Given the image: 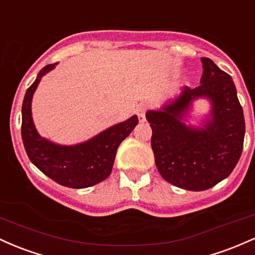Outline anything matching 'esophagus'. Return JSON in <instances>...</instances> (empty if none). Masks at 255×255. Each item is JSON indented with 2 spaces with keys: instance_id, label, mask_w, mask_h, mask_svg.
Listing matches in <instances>:
<instances>
[{
  "instance_id": "1",
  "label": "esophagus",
  "mask_w": 255,
  "mask_h": 255,
  "mask_svg": "<svg viewBox=\"0 0 255 255\" xmlns=\"http://www.w3.org/2000/svg\"><path fill=\"white\" fill-rule=\"evenodd\" d=\"M145 111H147V106L144 104L138 105L136 107V113L137 116H138V119L141 123H143L145 120Z\"/></svg>"
}]
</instances>
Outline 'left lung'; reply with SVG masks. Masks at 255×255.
Segmentation results:
<instances>
[{
    "label": "left lung",
    "instance_id": "left-lung-1",
    "mask_svg": "<svg viewBox=\"0 0 255 255\" xmlns=\"http://www.w3.org/2000/svg\"><path fill=\"white\" fill-rule=\"evenodd\" d=\"M199 87H185L182 95L149 111L151 149L159 173L166 182L187 190L210 189L233 172L243 148L245 117L233 79L211 59L201 58ZM208 97L213 101V119L202 128L180 122L193 99Z\"/></svg>",
    "mask_w": 255,
    "mask_h": 255
}]
</instances>
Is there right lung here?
Segmentation results:
<instances>
[{
    "mask_svg": "<svg viewBox=\"0 0 255 255\" xmlns=\"http://www.w3.org/2000/svg\"><path fill=\"white\" fill-rule=\"evenodd\" d=\"M56 64L39 71L36 81L26 90L21 110V137L28 159L45 176L64 187L82 189L105 181L112 171L119 144L138 124L137 116L107 128L100 135L71 147L54 144L37 133L31 117V101L37 85Z\"/></svg>",
    "mask_w": 255,
    "mask_h": 255,
    "instance_id": "right-lung-1",
    "label": "right lung"
}]
</instances>
